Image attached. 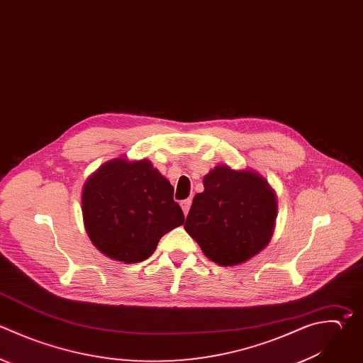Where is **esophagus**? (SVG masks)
I'll use <instances>...</instances> for the list:
<instances>
[{
    "mask_svg": "<svg viewBox=\"0 0 363 363\" xmlns=\"http://www.w3.org/2000/svg\"><path fill=\"white\" fill-rule=\"evenodd\" d=\"M180 206H182V208H183L184 216H187V214H189V210H190V206H191V200H190V199L183 200V201L180 203Z\"/></svg>",
    "mask_w": 363,
    "mask_h": 363,
    "instance_id": "esophagus-1",
    "label": "esophagus"
}]
</instances>
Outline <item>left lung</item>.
<instances>
[{
	"mask_svg": "<svg viewBox=\"0 0 363 363\" xmlns=\"http://www.w3.org/2000/svg\"><path fill=\"white\" fill-rule=\"evenodd\" d=\"M193 199L184 228L213 262L238 265L269 242L277 218V197L252 170L216 166Z\"/></svg>",
	"mask_w": 363,
	"mask_h": 363,
	"instance_id": "obj_1",
	"label": "left lung"
}]
</instances>
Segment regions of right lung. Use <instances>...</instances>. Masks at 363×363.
<instances>
[{
	"instance_id": "add662e5",
	"label": "right lung",
	"mask_w": 363,
	"mask_h": 363,
	"mask_svg": "<svg viewBox=\"0 0 363 363\" xmlns=\"http://www.w3.org/2000/svg\"><path fill=\"white\" fill-rule=\"evenodd\" d=\"M82 214L94 245L126 264L149 258L159 240L184 223L173 186L146 159L102 164L84 186Z\"/></svg>"
}]
</instances>
